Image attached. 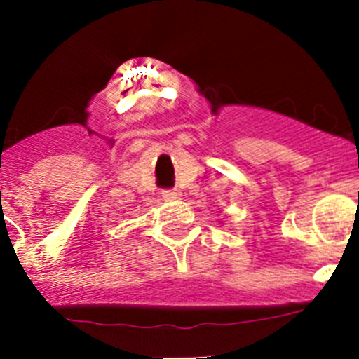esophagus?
<instances>
[{
  "label": "esophagus",
  "instance_id": "34e87169",
  "mask_svg": "<svg viewBox=\"0 0 359 359\" xmlns=\"http://www.w3.org/2000/svg\"><path fill=\"white\" fill-rule=\"evenodd\" d=\"M161 196L165 198V200H177V198L180 196V193L177 189H165L161 191Z\"/></svg>",
  "mask_w": 359,
  "mask_h": 359
}]
</instances>
